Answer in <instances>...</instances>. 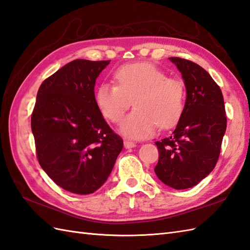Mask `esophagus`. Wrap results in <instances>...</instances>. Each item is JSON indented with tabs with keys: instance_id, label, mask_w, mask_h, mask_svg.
<instances>
[{
	"instance_id": "1",
	"label": "esophagus",
	"mask_w": 250,
	"mask_h": 250,
	"mask_svg": "<svg viewBox=\"0 0 250 250\" xmlns=\"http://www.w3.org/2000/svg\"><path fill=\"white\" fill-rule=\"evenodd\" d=\"M125 148H133L136 146V144L134 142H131V141H125Z\"/></svg>"
}]
</instances>
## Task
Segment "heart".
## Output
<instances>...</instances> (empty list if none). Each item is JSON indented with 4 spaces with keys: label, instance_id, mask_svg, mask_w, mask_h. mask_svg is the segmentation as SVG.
I'll return each instance as SVG.
<instances>
[{
    "label": "heart",
    "instance_id": "obj_1",
    "mask_svg": "<svg viewBox=\"0 0 250 250\" xmlns=\"http://www.w3.org/2000/svg\"><path fill=\"white\" fill-rule=\"evenodd\" d=\"M116 85L102 84L96 91L99 111L113 124H119L127 109H135L120 126L124 135L142 139L156 127L169 129L181 118L185 103L184 83L149 62L121 66L114 74Z\"/></svg>",
    "mask_w": 250,
    "mask_h": 250
}]
</instances>
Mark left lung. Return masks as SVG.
Returning a JSON list of instances; mask_svg holds the SVG:
<instances>
[{
	"label": "left lung",
	"instance_id": "8db88e82",
	"mask_svg": "<svg viewBox=\"0 0 250 250\" xmlns=\"http://www.w3.org/2000/svg\"><path fill=\"white\" fill-rule=\"evenodd\" d=\"M182 74L187 102L176 130L155 142L159 162L154 171L176 189L195 187L215 167L227 127L224 97L204 68L188 60L169 57Z\"/></svg>",
	"mask_w": 250,
	"mask_h": 250
}]
</instances>
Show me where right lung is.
<instances>
[{
    "label": "right lung",
    "instance_id": "obj_1",
    "mask_svg": "<svg viewBox=\"0 0 250 250\" xmlns=\"http://www.w3.org/2000/svg\"><path fill=\"white\" fill-rule=\"evenodd\" d=\"M111 61L75 60L40 85L31 126L40 166L62 188L96 191L112 172L124 141L96 104V79Z\"/></svg>",
    "mask_w": 250,
    "mask_h": 250
}]
</instances>
